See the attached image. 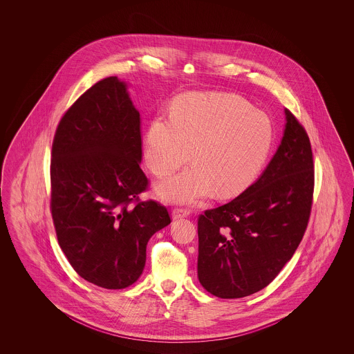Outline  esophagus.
<instances>
[{
    "label": "esophagus",
    "instance_id": "1",
    "mask_svg": "<svg viewBox=\"0 0 354 354\" xmlns=\"http://www.w3.org/2000/svg\"><path fill=\"white\" fill-rule=\"evenodd\" d=\"M191 214V211L188 208H180V207H176L172 209V218L174 219H180V218H185Z\"/></svg>",
    "mask_w": 354,
    "mask_h": 354
}]
</instances>
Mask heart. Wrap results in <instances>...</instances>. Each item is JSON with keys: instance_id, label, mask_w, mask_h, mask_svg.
<instances>
[{"instance_id": "b5f03b06", "label": "heart", "mask_w": 354, "mask_h": 354, "mask_svg": "<svg viewBox=\"0 0 354 354\" xmlns=\"http://www.w3.org/2000/svg\"><path fill=\"white\" fill-rule=\"evenodd\" d=\"M273 124L250 102L224 93H192L171 114H159L146 135L145 155L152 172L165 178L191 158L189 169L160 183V196L194 203L215 192L230 198L252 185L273 145Z\"/></svg>"}]
</instances>
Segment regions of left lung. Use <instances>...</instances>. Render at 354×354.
I'll return each mask as SVG.
<instances>
[{
    "instance_id": "8db88e82",
    "label": "left lung",
    "mask_w": 354,
    "mask_h": 354,
    "mask_svg": "<svg viewBox=\"0 0 354 354\" xmlns=\"http://www.w3.org/2000/svg\"><path fill=\"white\" fill-rule=\"evenodd\" d=\"M281 145L243 194L198 218V276L220 299H240L270 284L297 250L310 218L315 165L303 124L286 110Z\"/></svg>"
}]
</instances>
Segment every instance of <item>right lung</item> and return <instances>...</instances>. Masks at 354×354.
I'll return each instance as SVG.
<instances>
[{"label":"right lung","instance_id":"right-lung-1","mask_svg":"<svg viewBox=\"0 0 354 354\" xmlns=\"http://www.w3.org/2000/svg\"><path fill=\"white\" fill-rule=\"evenodd\" d=\"M140 160V115L118 77L93 84L57 126L50 211L58 244L74 270L101 288L134 284L150 237L171 223L163 204L139 199L149 189Z\"/></svg>","mask_w":354,"mask_h":354}]
</instances>
